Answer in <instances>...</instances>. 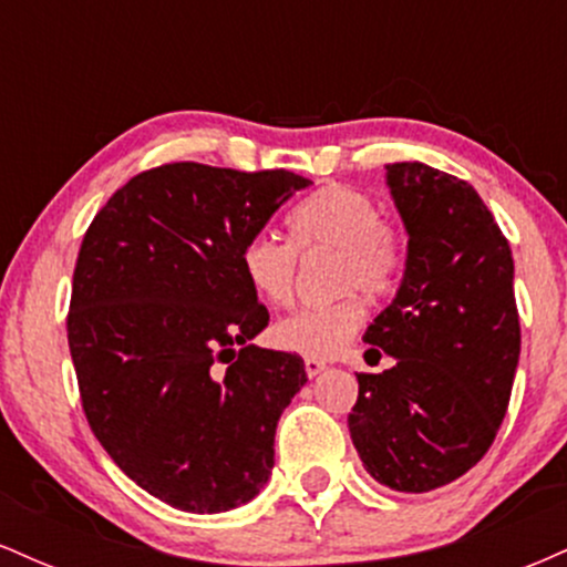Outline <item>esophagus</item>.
<instances>
[{
    "label": "esophagus",
    "mask_w": 567,
    "mask_h": 567,
    "mask_svg": "<svg viewBox=\"0 0 567 567\" xmlns=\"http://www.w3.org/2000/svg\"><path fill=\"white\" fill-rule=\"evenodd\" d=\"M303 370H306V375H309V379H315V375H320L322 370H324V362L322 360H315V357H306Z\"/></svg>",
    "instance_id": "esophagus-1"
}]
</instances>
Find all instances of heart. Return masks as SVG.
Listing matches in <instances>:
<instances>
[{"label": "heart", "mask_w": 567, "mask_h": 567, "mask_svg": "<svg viewBox=\"0 0 567 567\" xmlns=\"http://www.w3.org/2000/svg\"><path fill=\"white\" fill-rule=\"evenodd\" d=\"M290 243L275 234H252L239 250V269L258 298L271 306L290 303L298 282V250H333L330 282L336 301L301 306L275 324L277 347L330 360L349 347L365 324L368 296H389L405 271V237L381 218L379 202L362 188L328 184L298 202L288 216Z\"/></svg>", "instance_id": "obj_1"}]
</instances>
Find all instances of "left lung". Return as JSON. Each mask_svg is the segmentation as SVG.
Instances as JSON below:
<instances>
[{"label":"left lung","mask_w":567,"mask_h":567,"mask_svg":"<svg viewBox=\"0 0 567 567\" xmlns=\"http://www.w3.org/2000/svg\"><path fill=\"white\" fill-rule=\"evenodd\" d=\"M408 239L396 298L365 330L368 354L394 357L357 373L349 432L365 470L402 493L470 472L496 440L519 360L509 243L480 194L424 162L386 165ZM365 354V357H368Z\"/></svg>","instance_id":"obj_1"}]
</instances>
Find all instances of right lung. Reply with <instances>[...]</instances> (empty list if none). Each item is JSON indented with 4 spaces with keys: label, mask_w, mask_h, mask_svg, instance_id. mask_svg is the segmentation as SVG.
I'll list each match as a JSON object with an SVG mask.
<instances>
[{
    "label": "right lung",
    "mask_w": 567,
    "mask_h": 567,
    "mask_svg": "<svg viewBox=\"0 0 567 567\" xmlns=\"http://www.w3.org/2000/svg\"><path fill=\"white\" fill-rule=\"evenodd\" d=\"M309 184L171 162L116 188L84 231L66 317L82 410L114 464L175 509H234L275 466L306 370L250 343L269 311L239 250Z\"/></svg>",
    "instance_id": "add662e5"
}]
</instances>
